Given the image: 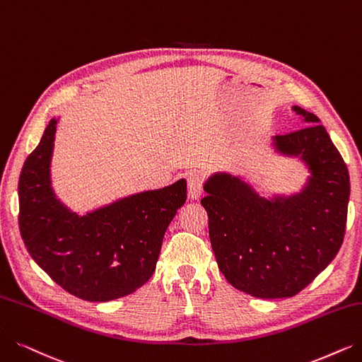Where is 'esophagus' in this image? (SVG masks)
<instances>
[{"label": "esophagus", "instance_id": "1", "mask_svg": "<svg viewBox=\"0 0 362 362\" xmlns=\"http://www.w3.org/2000/svg\"><path fill=\"white\" fill-rule=\"evenodd\" d=\"M187 190H189V197L192 200H197L204 193V180L199 173L193 172L187 175Z\"/></svg>", "mask_w": 362, "mask_h": 362}]
</instances>
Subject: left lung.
<instances>
[{"mask_svg":"<svg viewBox=\"0 0 362 362\" xmlns=\"http://www.w3.org/2000/svg\"><path fill=\"white\" fill-rule=\"evenodd\" d=\"M293 110L309 126L273 136V146L308 165L310 178L300 193L266 199L230 173H214L204 185L218 269L238 290L259 298L293 297L306 288L337 255L348 220V168L321 120Z\"/></svg>","mask_w":362,"mask_h":362,"instance_id":"8db88e82","label":"left lung"}]
</instances>
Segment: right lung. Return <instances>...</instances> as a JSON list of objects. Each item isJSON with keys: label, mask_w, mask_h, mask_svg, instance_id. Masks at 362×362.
Masks as SVG:
<instances>
[{"label": "right lung", "mask_w": 362, "mask_h": 362, "mask_svg": "<svg viewBox=\"0 0 362 362\" xmlns=\"http://www.w3.org/2000/svg\"><path fill=\"white\" fill-rule=\"evenodd\" d=\"M52 119L19 178V227L34 262L65 291L88 301L132 294L156 270L165 231L185 204L187 182L142 192L78 215L56 199Z\"/></svg>", "instance_id": "right-lung-1"}]
</instances>
